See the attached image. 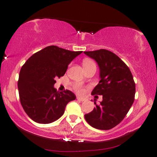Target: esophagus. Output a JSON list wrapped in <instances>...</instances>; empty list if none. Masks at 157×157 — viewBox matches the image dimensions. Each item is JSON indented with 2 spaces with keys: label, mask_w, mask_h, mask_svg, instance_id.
<instances>
[{
  "label": "esophagus",
  "mask_w": 157,
  "mask_h": 157,
  "mask_svg": "<svg viewBox=\"0 0 157 157\" xmlns=\"http://www.w3.org/2000/svg\"><path fill=\"white\" fill-rule=\"evenodd\" d=\"M77 99L79 101H87V98H85V97H80V96H77Z\"/></svg>",
  "instance_id": "34e87169"
}]
</instances>
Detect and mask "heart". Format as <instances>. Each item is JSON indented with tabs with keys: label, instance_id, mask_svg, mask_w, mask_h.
<instances>
[{
	"label": "heart",
	"instance_id": "obj_1",
	"mask_svg": "<svg viewBox=\"0 0 157 157\" xmlns=\"http://www.w3.org/2000/svg\"><path fill=\"white\" fill-rule=\"evenodd\" d=\"M92 64H94V63H93L92 61L88 60V59H85V60L83 61V63H82L83 66H85V65ZM75 88L76 89V90L78 91V92H80V93H82V87H81V85L80 84H75Z\"/></svg>",
	"mask_w": 157,
	"mask_h": 157
}]
</instances>
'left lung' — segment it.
Masks as SVG:
<instances>
[{
    "label": "left lung",
    "mask_w": 157,
    "mask_h": 157,
    "mask_svg": "<svg viewBox=\"0 0 157 157\" xmlns=\"http://www.w3.org/2000/svg\"><path fill=\"white\" fill-rule=\"evenodd\" d=\"M84 53L96 61L100 70V81L91 94L103 96L100 104L94 102L96 107L85 118L93 128L110 130L122 122L133 104V77L128 67L112 51L100 49Z\"/></svg>",
    "instance_id": "left-lung-1"
}]
</instances>
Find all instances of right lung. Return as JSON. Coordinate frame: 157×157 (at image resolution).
I'll return each mask as SVG.
<instances>
[{"mask_svg": "<svg viewBox=\"0 0 157 157\" xmlns=\"http://www.w3.org/2000/svg\"><path fill=\"white\" fill-rule=\"evenodd\" d=\"M82 51H71L56 45L33 54L21 67L18 89L21 106L32 120L49 124L64 114L65 107L76 96L72 91H57L55 78L64 76L68 65Z\"/></svg>", "mask_w": 157, "mask_h": 157, "instance_id": "right-lung-1", "label": "right lung"}]
</instances>
